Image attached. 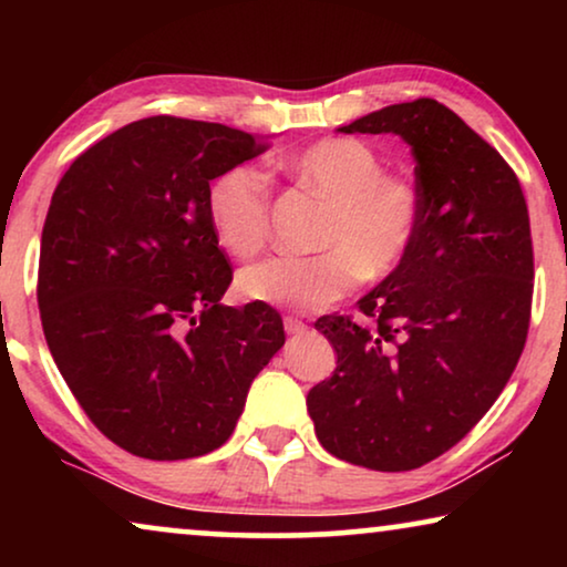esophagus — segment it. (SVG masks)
I'll list each match as a JSON object with an SVG mask.
<instances>
[{
    "label": "esophagus",
    "mask_w": 567,
    "mask_h": 567,
    "mask_svg": "<svg viewBox=\"0 0 567 567\" xmlns=\"http://www.w3.org/2000/svg\"><path fill=\"white\" fill-rule=\"evenodd\" d=\"M284 330L289 332V336H301V332H307V324L299 320V317H284Z\"/></svg>",
    "instance_id": "obj_1"
}]
</instances>
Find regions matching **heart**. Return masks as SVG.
<instances>
[{
	"label": "heart",
	"instance_id": "heart-1",
	"mask_svg": "<svg viewBox=\"0 0 567 567\" xmlns=\"http://www.w3.org/2000/svg\"><path fill=\"white\" fill-rule=\"evenodd\" d=\"M278 169L332 198L317 255H274L239 270L245 299L291 309H322L343 299L361 278H386L405 262L421 231L423 206L408 175L384 173L367 142L322 138L276 159ZM268 177L252 165H231L206 190V214L221 250L250 258L268 237Z\"/></svg>",
	"mask_w": 567,
	"mask_h": 567
}]
</instances>
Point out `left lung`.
Masks as SVG:
<instances>
[{
    "mask_svg": "<svg viewBox=\"0 0 567 567\" xmlns=\"http://www.w3.org/2000/svg\"><path fill=\"white\" fill-rule=\"evenodd\" d=\"M338 131L410 146L423 219L405 262L359 299L371 328L317 320L338 367L309 390L307 410L332 456L405 472L467 436L514 374L532 315L529 212L506 159L436 100Z\"/></svg>",
    "mask_w": 567,
    "mask_h": 567,
    "instance_id": "1",
    "label": "left lung"
}]
</instances>
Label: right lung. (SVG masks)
Instances as JSON below:
<instances>
[{"instance_id": "add662e5", "label": "right lung", "mask_w": 567, "mask_h": 567, "mask_svg": "<svg viewBox=\"0 0 567 567\" xmlns=\"http://www.w3.org/2000/svg\"><path fill=\"white\" fill-rule=\"evenodd\" d=\"M262 150L224 123L154 115L92 144L53 190L45 343L90 421L144 460L219 449L286 340L274 307L221 305L231 268L206 214L214 177Z\"/></svg>"}]
</instances>
